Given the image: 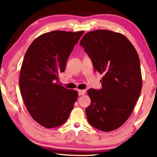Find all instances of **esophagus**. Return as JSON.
Masks as SVG:
<instances>
[{
  "label": "esophagus",
  "mask_w": 157,
  "mask_h": 157,
  "mask_svg": "<svg viewBox=\"0 0 157 157\" xmlns=\"http://www.w3.org/2000/svg\"><path fill=\"white\" fill-rule=\"evenodd\" d=\"M86 91L84 90H78V95L79 96H82V95H84L85 94Z\"/></svg>",
  "instance_id": "esophagus-1"
}]
</instances>
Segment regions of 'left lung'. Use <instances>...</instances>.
<instances>
[{"label":"left lung","instance_id":"8db88e82","mask_svg":"<svg viewBox=\"0 0 157 157\" xmlns=\"http://www.w3.org/2000/svg\"><path fill=\"white\" fill-rule=\"evenodd\" d=\"M80 45L103 75L101 89L87 91L91 99L86 109L88 121L101 131H113L128 120L140 94L138 55L125 36L106 29L86 33Z\"/></svg>","mask_w":157,"mask_h":157}]
</instances>
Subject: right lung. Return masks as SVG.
<instances>
[{"label":"right lung","mask_w":157,"mask_h":157,"mask_svg":"<svg viewBox=\"0 0 157 157\" xmlns=\"http://www.w3.org/2000/svg\"><path fill=\"white\" fill-rule=\"evenodd\" d=\"M84 31H52L40 36L29 46L22 63L19 88L32 118L46 128L67 121L78 92L58 84L66 63Z\"/></svg>","instance_id":"obj_1"}]
</instances>
